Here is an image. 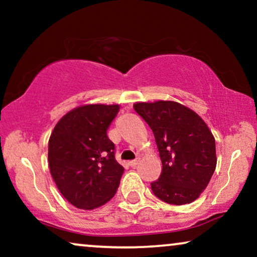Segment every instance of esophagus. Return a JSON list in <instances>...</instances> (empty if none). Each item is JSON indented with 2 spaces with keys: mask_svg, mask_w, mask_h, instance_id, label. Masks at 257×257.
I'll list each match as a JSON object with an SVG mask.
<instances>
[{
  "mask_svg": "<svg viewBox=\"0 0 257 257\" xmlns=\"http://www.w3.org/2000/svg\"><path fill=\"white\" fill-rule=\"evenodd\" d=\"M139 159H136V160H132V161H130V163H128V165H130V166H131V167H136L137 166V165H138L139 164Z\"/></svg>",
  "mask_w": 257,
  "mask_h": 257,
  "instance_id": "obj_1",
  "label": "esophagus"
}]
</instances>
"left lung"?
I'll return each instance as SVG.
<instances>
[{"mask_svg": "<svg viewBox=\"0 0 257 257\" xmlns=\"http://www.w3.org/2000/svg\"><path fill=\"white\" fill-rule=\"evenodd\" d=\"M133 108L153 131L163 164L159 179L151 184L154 195L171 205L193 202L216 167L215 139L208 126L177 101L136 103Z\"/></svg>", "mask_w": 257, "mask_h": 257, "instance_id": "8db88e82", "label": "left lung"}]
</instances>
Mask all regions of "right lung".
<instances>
[{
	"instance_id": "obj_1",
	"label": "right lung",
	"mask_w": 257,
	"mask_h": 257,
	"mask_svg": "<svg viewBox=\"0 0 257 257\" xmlns=\"http://www.w3.org/2000/svg\"><path fill=\"white\" fill-rule=\"evenodd\" d=\"M119 105H82L56 124L48 159L58 191L79 209H93L113 198L124 167L114 158L107 128Z\"/></svg>"
}]
</instances>
